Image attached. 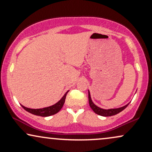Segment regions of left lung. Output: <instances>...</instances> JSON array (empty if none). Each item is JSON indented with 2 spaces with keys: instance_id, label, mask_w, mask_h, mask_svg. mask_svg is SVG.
<instances>
[{
  "instance_id": "8db88e82",
  "label": "left lung",
  "mask_w": 152,
  "mask_h": 152,
  "mask_svg": "<svg viewBox=\"0 0 152 152\" xmlns=\"http://www.w3.org/2000/svg\"><path fill=\"white\" fill-rule=\"evenodd\" d=\"M88 102H89L90 107L91 108V109L93 110L94 112H95L96 114L100 115V116H114V115L117 114L119 112H121V111H123L124 109H126L127 106L129 105L128 104H126V106H123V107H121V108H118V109H101V108H99V106H96L93 103V102H92L91 99L89 91H88Z\"/></svg>"
}]
</instances>
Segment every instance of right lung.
Listing matches in <instances>:
<instances>
[{
    "label": "right lung",
    "mask_w": 152,
    "mask_h": 152,
    "mask_svg": "<svg viewBox=\"0 0 152 152\" xmlns=\"http://www.w3.org/2000/svg\"><path fill=\"white\" fill-rule=\"evenodd\" d=\"M69 92L68 91L66 93L64 94V96L61 99V100L59 101L55 104L53 106H48V107L43 108V109H29V108L25 107L24 106L21 105V106L26 111H27L28 112L31 113V114L36 115V116H51V115L56 114V113H58L61 108L64 106V102H65L66 95H67V93Z\"/></svg>",
    "instance_id": "right-lung-1"
}]
</instances>
